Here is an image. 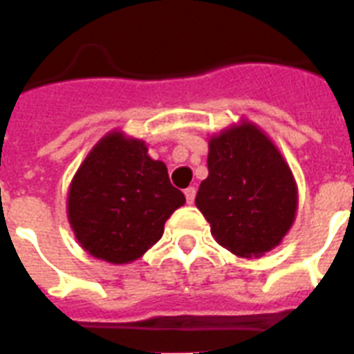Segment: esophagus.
<instances>
[{"label":"esophagus","instance_id":"34e87169","mask_svg":"<svg viewBox=\"0 0 354 354\" xmlns=\"http://www.w3.org/2000/svg\"><path fill=\"white\" fill-rule=\"evenodd\" d=\"M194 196H196V189H194V187H187V189H185L187 203L194 202Z\"/></svg>","mask_w":354,"mask_h":354}]
</instances>
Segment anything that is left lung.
<instances>
[{
	"mask_svg": "<svg viewBox=\"0 0 354 354\" xmlns=\"http://www.w3.org/2000/svg\"><path fill=\"white\" fill-rule=\"evenodd\" d=\"M207 167L196 207L214 240L245 258L277 247L292 225L298 192L271 140L251 123L229 129L209 142Z\"/></svg>",
	"mask_w": 354,
	"mask_h": 354,
	"instance_id": "1",
	"label": "left lung"
}]
</instances>
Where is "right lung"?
Returning a JSON list of instances; mask_svg holds the SVG:
<instances>
[{"label": "right lung", "mask_w": 354, "mask_h": 354, "mask_svg": "<svg viewBox=\"0 0 354 354\" xmlns=\"http://www.w3.org/2000/svg\"><path fill=\"white\" fill-rule=\"evenodd\" d=\"M183 203L185 196L172 187L165 163L149 158L140 140L112 132L74 176L68 222L93 257L127 263L162 238L167 218Z\"/></svg>", "instance_id": "add662e5"}]
</instances>
